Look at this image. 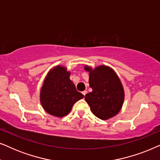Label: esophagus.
<instances>
[{
    "instance_id": "34e87169",
    "label": "esophagus",
    "mask_w": 160,
    "mask_h": 160,
    "mask_svg": "<svg viewBox=\"0 0 160 160\" xmlns=\"http://www.w3.org/2000/svg\"><path fill=\"white\" fill-rule=\"evenodd\" d=\"M87 93V91H83V92H82V94H83V95H84V96L86 95Z\"/></svg>"
}]
</instances>
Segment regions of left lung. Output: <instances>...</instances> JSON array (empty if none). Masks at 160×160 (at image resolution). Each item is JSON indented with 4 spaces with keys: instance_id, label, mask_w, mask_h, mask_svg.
<instances>
[{
    "instance_id": "1",
    "label": "left lung",
    "mask_w": 160,
    "mask_h": 160,
    "mask_svg": "<svg viewBox=\"0 0 160 160\" xmlns=\"http://www.w3.org/2000/svg\"><path fill=\"white\" fill-rule=\"evenodd\" d=\"M89 73V87L92 92L85 95V100L95 116L102 120L114 117L121 110L124 92L117 73L110 67L100 65L92 69L85 65Z\"/></svg>"
}]
</instances>
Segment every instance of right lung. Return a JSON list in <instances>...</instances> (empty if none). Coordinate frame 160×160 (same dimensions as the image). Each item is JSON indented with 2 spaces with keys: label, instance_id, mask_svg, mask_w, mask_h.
Here are the masks:
<instances>
[{
  "label": "right lung",
  "instance_id": "right-lung-1",
  "mask_svg": "<svg viewBox=\"0 0 160 160\" xmlns=\"http://www.w3.org/2000/svg\"><path fill=\"white\" fill-rule=\"evenodd\" d=\"M70 75L66 68L58 65L46 76L41 89L40 100L43 109L49 114L65 117L71 111L73 104L84 97L76 90Z\"/></svg>",
  "mask_w": 160,
  "mask_h": 160
}]
</instances>
